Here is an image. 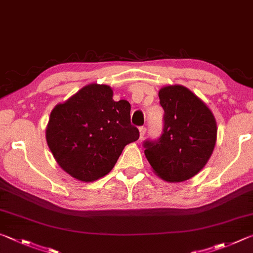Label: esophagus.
Returning <instances> with one entry per match:
<instances>
[{
    "instance_id": "obj_1",
    "label": "esophagus",
    "mask_w": 253,
    "mask_h": 253,
    "mask_svg": "<svg viewBox=\"0 0 253 253\" xmlns=\"http://www.w3.org/2000/svg\"><path fill=\"white\" fill-rule=\"evenodd\" d=\"M145 132H146V128H145L144 126H143V127H139V138H140V139H142L143 137H144Z\"/></svg>"
}]
</instances>
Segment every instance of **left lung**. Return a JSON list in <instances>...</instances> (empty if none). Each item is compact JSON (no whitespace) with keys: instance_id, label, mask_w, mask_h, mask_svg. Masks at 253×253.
Segmentation results:
<instances>
[{"instance_id":"left-lung-1","label":"left lung","mask_w":253,"mask_h":253,"mask_svg":"<svg viewBox=\"0 0 253 253\" xmlns=\"http://www.w3.org/2000/svg\"><path fill=\"white\" fill-rule=\"evenodd\" d=\"M164 128L156 142L144 143L153 172L169 183L195 176L211 157L216 143V122L209 107L181 84L158 91Z\"/></svg>"}]
</instances>
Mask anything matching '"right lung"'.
<instances>
[{"label":"right lung","instance_id":"1","mask_svg":"<svg viewBox=\"0 0 253 253\" xmlns=\"http://www.w3.org/2000/svg\"><path fill=\"white\" fill-rule=\"evenodd\" d=\"M107 84L84 85L50 114L45 138L58 165L81 182L108 174L124 147L139 138L130 104L115 101Z\"/></svg>","mask_w":253,"mask_h":253}]
</instances>
